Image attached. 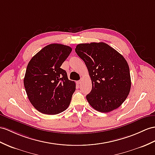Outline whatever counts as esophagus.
Listing matches in <instances>:
<instances>
[{"instance_id":"34e87169","label":"esophagus","mask_w":155,"mask_h":155,"mask_svg":"<svg viewBox=\"0 0 155 155\" xmlns=\"http://www.w3.org/2000/svg\"><path fill=\"white\" fill-rule=\"evenodd\" d=\"M82 81H83V80H79V81H78V84H81V83H82Z\"/></svg>"}]
</instances>
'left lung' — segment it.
<instances>
[{
  "mask_svg": "<svg viewBox=\"0 0 155 155\" xmlns=\"http://www.w3.org/2000/svg\"><path fill=\"white\" fill-rule=\"evenodd\" d=\"M75 51L91 80V91L86 96L91 106L101 112L120 107L131 89L129 66L124 56L103 42L79 44Z\"/></svg>",
  "mask_w": 155,
  "mask_h": 155,
  "instance_id": "8db88e82",
  "label": "left lung"
}]
</instances>
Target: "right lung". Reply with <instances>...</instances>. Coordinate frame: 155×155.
<instances>
[{
    "label": "right lung",
    "mask_w": 155,
    "mask_h": 155,
    "mask_svg": "<svg viewBox=\"0 0 155 155\" xmlns=\"http://www.w3.org/2000/svg\"><path fill=\"white\" fill-rule=\"evenodd\" d=\"M72 49L53 43L45 47L31 59L24 79L30 103L39 112L57 114L68 107L75 83L69 80L60 66Z\"/></svg>",
    "instance_id": "add662e5"
}]
</instances>
